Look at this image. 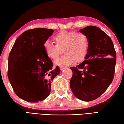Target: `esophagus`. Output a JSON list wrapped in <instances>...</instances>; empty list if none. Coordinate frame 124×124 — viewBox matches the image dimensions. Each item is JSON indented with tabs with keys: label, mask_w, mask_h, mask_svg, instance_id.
I'll list each match as a JSON object with an SVG mask.
<instances>
[{
	"label": "esophagus",
	"mask_w": 124,
	"mask_h": 124,
	"mask_svg": "<svg viewBox=\"0 0 124 124\" xmlns=\"http://www.w3.org/2000/svg\"><path fill=\"white\" fill-rule=\"evenodd\" d=\"M60 68L61 70H64V69H65V68H66V67H64V66H60Z\"/></svg>",
	"instance_id": "34e87169"
}]
</instances>
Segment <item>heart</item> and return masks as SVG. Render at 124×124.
I'll return each mask as SVG.
<instances>
[{
  "label": "heart",
  "instance_id": "heart-1",
  "mask_svg": "<svg viewBox=\"0 0 124 124\" xmlns=\"http://www.w3.org/2000/svg\"><path fill=\"white\" fill-rule=\"evenodd\" d=\"M55 45L46 41L44 47L47 56L56 60L63 50L65 54L55 61L60 66L68 65L74 62L82 61L86 56L89 47L88 37L85 34L75 31H62L53 37Z\"/></svg>",
  "mask_w": 124,
  "mask_h": 124
}]
</instances>
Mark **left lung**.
Listing matches in <instances>:
<instances>
[{"instance_id": "obj_1", "label": "left lung", "mask_w": 124, "mask_h": 124, "mask_svg": "<svg viewBox=\"0 0 124 124\" xmlns=\"http://www.w3.org/2000/svg\"><path fill=\"white\" fill-rule=\"evenodd\" d=\"M88 37L89 47L85 60L70 68V88L81 101H91L107 90L114 77L116 53L110 37L101 29L89 25L79 30Z\"/></svg>"}]
</instances>
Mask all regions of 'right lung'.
<instances>
[{"label":"right lung","instance_id":"obj_1","mask_svg":"<svg viewBox=\"0 0 124 124\" xmlns=\"http://www.w3.org/2000/svg\"><path fill=\"white\" fill-rule=\"evenodd\" d=\"M54 32L50 29L25 31L15 40L8 57V77L15 94L29 102H38L50 94L51 83L60 72L47 56L45 43Z\"/></svg>","mask_w":124,"mask_h":124}]
</instances>
